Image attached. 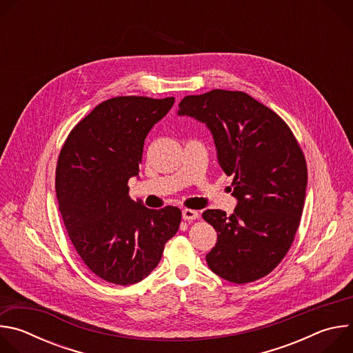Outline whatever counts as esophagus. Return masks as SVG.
Returning a JSON list of instances; mask_svg holds the SVG:
<instances>
[{
	"label": "esophagus",
	"mask_w": 353,
	"mask_h": 353,
	"mask_svg": "<svg viewBox=\"0 0 353 353\" xmlns=\"http://www.w3.org/2000/svg\"><path fill=\"white\" fill-rule=\"evenodd\" d=\"M198 218V212L194 211V210H183V219L184 221H195Z\"/></svg>",
	"instance_id": "esophagus-1"
}]
</instances>
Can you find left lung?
<instances>
[{
	"label": "left lung",
	"instance_id": "obj_1",
	"mask_svg": "<svg viewBox=\"0 0 353 353\" xmlns=\"http://www.w3.org/2000/svg\"><path fill=\"white\" fill-rule=\"evenodd\" d=\"M179 114L207 124L222 170L233 176L234 212H203L218 233L208 267L237 285L264 278L283 260L299 229L307 185L303 150L275 112L244 92L185 96Z\"/></svg>",
	"mask_w": 353,
	"mask_h": 353
}]
</instances>
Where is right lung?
I'll return each instance as SVG.
<instances>
[{
	"label": "right lung",
	"instance_id": "1",
	"mask_svg": "<svg viewBox=\"0 0 353 353\" xmlns=\"http://www.w3.org/2000/svg\"><path fill=\"white\" fill-rule=\"evenodd\" d=\"M173 103L174 97L105 100L71 130L60 150L56 191L68 237L85 265L106 282L146 278L179 230L177 207L149 210L128 195L145 138Z\"/></svg>",
	"mask_w": 353,
	"mask_h": 353
}]
</instances>
